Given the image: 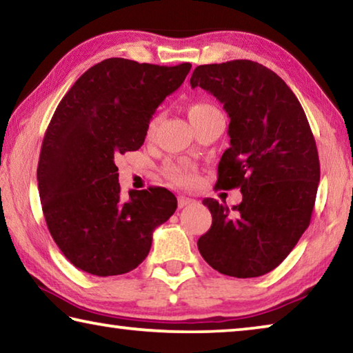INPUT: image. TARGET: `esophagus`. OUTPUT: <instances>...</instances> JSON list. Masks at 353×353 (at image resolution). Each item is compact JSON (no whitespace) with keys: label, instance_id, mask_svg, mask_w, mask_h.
<instances>
[{"label":"esophagus","instance_id":"34e87169","mask_svg":"<svg viewBox=\"0 0 353 353\" xmlns=\"http://www.w3.org/2000/svg\"><path fill=\"white\" fill-rule=\"evenodd\" d=\"M194 202V199H191V198H187V196H183V194H181L177 198V204H179V207L181 208H183V207H187V205H191Z\"/></svg>","mask_w":353,"mask_h":353}]
</instances>
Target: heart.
<instances>
[{
  "label": "heart",
  "instance_id": "1",
  "mask_svg": "<svg viewBox=\"0 0 353 353\" xmlns=\"http://www.w3.org/2000/svg\"><path fill=\"white\" fill-rule=\"evenodd\" d=\"M216 109V107H213L212 104L208 103H194L188 107V118L191 123H194L196 119L201 118L202 115H205V113L212 112ZM155 126H157V118H152L151 121L148 124V135H152ZM163 172L166 174V177H170L172 182H176L179 185H190L191 182L194 181V174L193 171H191L188 166L185 165H177V163H168L165 165Z\"/></svg>",
  "mask_w": 353,
  "mask_h": 353
}]
</instances>
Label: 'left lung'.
Wrapping results in <instances>:
<instances>
[{"instance_id": "obj_1", "label": "left lung", "mask_w": 353, "mask_h": 353, "mask_svg": "<svg viewBox=\"0 0 353 353\" xmlns=\"http://www.w3.org/2000/svg\"><path fill=\"white\" fill-rule=\"evenodd\" d=\"M190 83L213 94L230 118L216 187L243 194L232 210L202 201L213 223L198 249L225 276H263L288 256L312 219L321 168L305 112L282 77L252 61L199 65Z\"/></svg>"}]
</instances>
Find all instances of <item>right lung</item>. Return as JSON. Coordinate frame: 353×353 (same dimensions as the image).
<instances>
[{
	"mask_svg": "<svg viewBox=\"0 0 353 353\" xmlns=\"http://www.w3.org/2000/svg\"><path fill=\"white\" fill-rule=\"evenodd\" d=\"M190 68L105 59L59 103L40 151L39 194L52 240L79 270L99 277L135 270L176 212V196L162 187L123 199L115 162L141 148L155 109Z\"/></svg>",
	"mask_w": 353,
	"mask_h": 353,
	"instance_id": "right-lung-1",
	"label": "right lung"
}]
</instances>
